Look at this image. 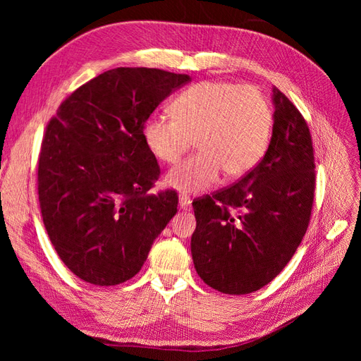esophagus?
<instances>
[{
	"label": "esophagus",
	"mask_w": 361,
	"mask_h": 361,
	"mask_svg": "<svg viewBox=\"0 0 361 361\" xmlns=\"http://www.w3.org/2000/svg\"><path fill=\"white\" fill-rule=\"evenodd\" d=\"M179 206H180V209L188 211L191 207V199L187 197V195H179Z\"/></svg>",
	"instance_id": "34e87169"
}]
</instances>
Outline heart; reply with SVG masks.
<instances>
[{
  "label": "heart",
  "mask_w": 361,
  "mask_h": 361,
  "mask_svg": "<svg viewBox=\"0 0 361 361\" xmlns=\"http://www.w3.org/2000/svg\"><path fill=\"white\" fill-rule=\"evenodd\" d=\"M173 116L155 114L145 125L149 150L174 162L192 140L199 154L167 174V185L187 194L202 192L220 180L244 176L264 157L272 128V110L256 87L206 81L185 90L173 104Z\"/></svg>",
  "instance_id": "obj_1"
}]
</instances>
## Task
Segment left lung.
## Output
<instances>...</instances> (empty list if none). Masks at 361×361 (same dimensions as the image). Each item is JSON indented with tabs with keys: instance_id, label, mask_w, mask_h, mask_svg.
Here are the masks:
<instances>
[{
	"instance_id": "left-lung-1",
	"label": "left lung",
	"mask_w": 361,
	"mask_h": 361,
	"mask_svg": "<svg viewBox=\"0 0 361 361\" xmlns=\"http://www.w3.org/2000/svg\"><path fill=\"white\" fill-rule=\"evenodd\" d=\"M272 104L274 125L265 157L232 187L192 202L194 268L207 286L228 295L251 293L276 279L310 221V130L277 87H272Z\"/></svg>"
}]
</instances>
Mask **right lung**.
I'll use <instances>...</instances> for the list:
<instances>
[{
    "label": "right lung",
    "mask_w": 361,
    "mask_h": 361,
    "mask_svg": "<svg viewBox=\"0 0 361 361\" xmlns=\"http://www.w3.org/2000/svg\"><path fill=\"white\" fill-rule=\"evenodd\" d=\"M191 78L149 68L106 71L59 106L42 141L39 202L57 255L76 277L114 286L143 267L178 212V194L146 195L159 178L143 128Z\"/></svg>",
    "instance_id": "1"
}]
</instances>
